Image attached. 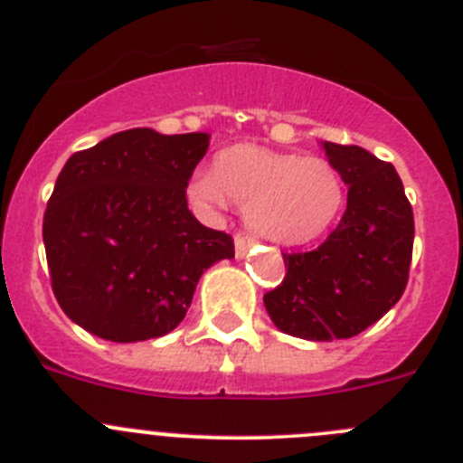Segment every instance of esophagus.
I'll list each match as a JSON object with an SVG mask.
<instances>
[{
  "mask_svg": "<svg viewBox=\"0 0 463 463\" xmlns=\"http://www.w3.org/2000/svg\"><path fill=\"white\" fill-rule=\"evenodd\" d=\"M253 244H256V240H253V237H249V235H244V232H240V235L235 237V256L237 258L246 256V251H249V249H251Z\"/></svg>",
  "mask_w": 463,
  "mask_h": 463,
  "instance_id": "34e87169",
  "label": "esophagus"
}]
</instances>
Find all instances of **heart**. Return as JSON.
<instances>
[{
	"label": "heart",
	"instance_id": "obj_1",
	"mask_svg": "<svg viewBox=\"0 0 463 463\" xmlns=\"http://www.w3.org/2000/svg\"><path fill=\"white\" fill-rule=\"evenodd\" d=\"M189 198L203 207L232 201L244 207L246 223L256 235L295 246L315 240L334 223L345 187L326 159L241 144L217 155L214 173L194 175Z\"/></svg>",
	"mask_w": 463,
	"mask_h": 463
}]
</instances>
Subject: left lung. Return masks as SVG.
I'll list each match as a JSON object with an SVG mask.
<instances>
[{"label":"left lung","instance_id":"obj_1","mask_svg":"<svg viewBox=\"0 0 463 463\" xmlns=\"http://www.w3.org/2000/svg\"><path fill=\"white\" fill-rule=\"evenodd\" d=\"M347 184V210L315 251L283 253L285 279L265 308L295 338H354L382 319L407 288L413 210L395 166L358 146L324 141Z\"/></svg>","mask_w":463,"mask_h":463}]
</instances>
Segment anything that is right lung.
<instances>
[{
  "label": "right lung",
  "instance_id": "1",
  "mask_svg": "<svg viewBox=\"0 0 463 463\" xmlns=\"http://www.w3.org/2000/svg\"><path fill=\"white\" fill-rule=\"evenodd\" d=\"M210 134L134 128L71 155L43 217L52 290L81 329L111 343L166 335L203 271L235 258L228 232L187 207Z\"/></svg>",
  "mask_w": 463,
  "mask_h": 463
}]
</instances>
